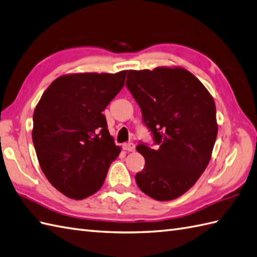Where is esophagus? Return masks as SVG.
<instances>
[{"label": "esophagus", "instance_id": "obj_1", "mask_svg": "<svg viewBox=\"0 0 257 257\" xmlns=\"http://www.w3.org/2000/svg\"><path fill=\"white\" fill-rule=\"evenodd\" d=\"M123 150L127 151V152H134L135 151V144L131 143V142H128V143H125V144H123Z\"/></svg>", "mask_w": 257, "mask_h": 257}]
</instances>
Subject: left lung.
Masks as SVG:
<instances>
[{"label":"left lung","mask_w":257,"mask_h":257,"mask_svg":"<svg viewBox=\"0 0 257 257\" xmlns=\"http://www.w3.org/2000/svg\"><path fill=\"white\" fill-rule=\"evenodd\" d=\"M126 88L156 145L136 147L145 158L136 184L155 200H173L196 184L210 162L218 135L213 98L182 68L130 70Z\"/></svg>","instance_id":"left-lung-1"}]
</instances>
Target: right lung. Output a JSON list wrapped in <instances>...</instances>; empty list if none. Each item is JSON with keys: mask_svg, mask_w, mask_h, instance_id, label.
I'll use <instances>...</instances> for the list:
<instances>
[{"mask_svg": "<svg viewBox=\"0 0 257 257\" xmlns=\"http://www.w3.org/2000/svg\"><path fill=\"white\" fill-rule=\"evenodd\" d=\"M126 72L61 76L34 111L32 136L39 165L68 198L81 200L98 191L121 152L102 112L123 88Z\"/></svg>", "mask_w": 257, "mask_h": 257, "instance_id": "obj_1", "label": "right lung"}]
</instances>
